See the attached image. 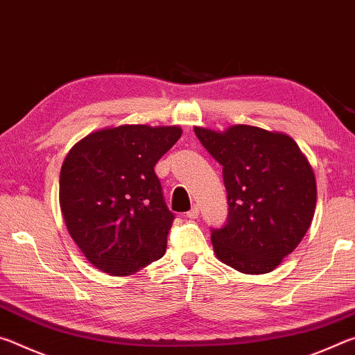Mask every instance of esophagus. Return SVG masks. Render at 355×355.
Returning <instances> with one entry per match:
<instances>
[{
  "mask_svg": "<svg viewBox=\"0 0 355 355\" xmlns=\"http://www.w3.org/2000/svg\"><path fill=\"white\" fill-rule=\"evenodd\" d=\"M199 213H200V209H199V207L197 205H194L192 207L188 213H186V218H189V219H197L199 218Z\"/></svg>",
  "mask_w": 355,
  "mask_h": 355,
  "instance_id": "esophagus-1",
  "label": "esophagus"
}]
</instances>
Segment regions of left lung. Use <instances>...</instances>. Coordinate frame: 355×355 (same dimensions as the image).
<instances>
[{"label":"left lung","instance_id":"1","mask_svg":"<svg viewBox=\"0 0 355 355\" xmlns=\"http://www.w3.org/2000/svg\"><path fill=\"white\" fill-rule=\"evenodd\" d=\"M222 164L228 220L211 232L218 260L243 274L271 272L297 248L313 219L316 180L293 137L252 125L194 127Z\"/></svg>","mask_w":355,"mask_h":355}]
</instances>
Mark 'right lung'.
<instances>
[{
	"label": "right lung",
	"instance_id": "add662e5",
	"mask_svg": "<svg viewBox=\"0 0 355 355\" xmlns=\"http://www.w3.org/2000/svg\"><path fill=\"white\" fill-rule=\"evenodd\" d=\"M182 133L178 125H119L69 150L59 205L71 239L101 272L131 275L164 255L173 214L153 167Z\"/></svg>",
	"mask_w": 355,
	"mask_h": 355
}]
</instances>
